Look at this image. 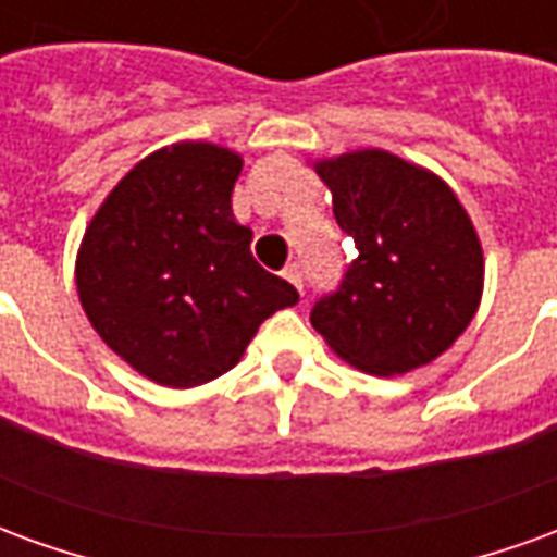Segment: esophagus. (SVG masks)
<instances>
[{"label": "esophagus", "mask_w": 557, "mask_h": 557, "mask_svg": "<svg viewBox=\"0 0 557 557\" xmlns=\"http://www.w3.org/2000/svg\"><path fill=\"white\" fill-rule=\"evenodd\" d=\"M283 277L289 280L295 289L304 292V271H301V265H298V262H292V265H286V271H283Z\"/></svg>", "instance_id": "obj_1"}]
</instances>
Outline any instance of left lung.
<instances>
[{"label": "left lung", "instance_id": "8db88e82", "mask_svg": "<svg viewBox=\"0 0 557 557\" xmlns=\"http://www.w3.org/2000/svg\"><path fill=\"white\" fill-rule=\"evenodd\" d=\"M315 172L358 256L337 292L315 301L313 327L363 373L403 375L435 361L483 292V250L466 208L438 175L382 148L319 160Z\"/></svg>", "mask_w": 557, "mask_h": 557}]
</instances>
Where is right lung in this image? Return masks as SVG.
<instances>
[{
  "label": "right lung",
  "instance_id": "1",
  "mask_svg": "<svg viewBox=\"0 0 557 557\" xmlns=\"http://www.w3.org/2000/svg\"><path fill=\"white\" fill-rule=\"evenodd\" d=\"M238 175L242 158L214 143L160 148L115 184L83 235L79 304L103 343L158 385L218 379L268 315L298 301L232 218Z\"/></svg>",
  "mask_w": 557,
  "mask_h": 557
}]
</instances>
